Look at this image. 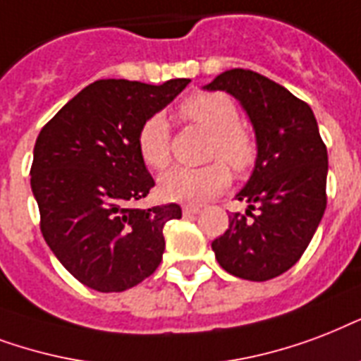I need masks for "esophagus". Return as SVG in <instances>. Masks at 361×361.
<instances>
[{"label":"esophagus","mask_w":361,"mask_h":361,"mask_svg":"<svg viewBox=\"0 0 361 361\" xmlns=\"http://www.w3.org/2000/svg\"><path fill=\"white\" fill-rule=\"evenodd\" d=\"M183 212H184V214H197V212H200V207L184 205L183 207Z\"/></svg>","instance_id":"1"}]
</instances>
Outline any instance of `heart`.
Wrapping results in <instances>:
<instances>
[{"label": "heart", "mask_w": 361, "mask_h": 361, "mask_svg": "<svg viewBox=\"0 0 361 361\" xmlns=\"http://www.w3.org/2000/svg\"><path fill=\"white\" fill-rule=\"evenodd\" d=\"M180 114L211 133L205 156L207 160L216 161L203 167H173L161 175L158 186L166 200L203 203L228 188L231 175L226 163L237 175L252 169L258 158V142L252 131L239 124L237 105L222 92L190 96L180 105ZM137 149L142 161L152 169H164L169 164L171 133L164 114H152L142 122L137 133Z\"/></svg>", "instance_id": "obj_1"}]
</instances>
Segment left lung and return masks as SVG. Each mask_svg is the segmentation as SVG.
Listing matches in <instances>:
<instances>
[{"instance_id":"left-lung-1","label":"left lung","mask_w":361,"mask_h":361,"mask_svg":"<svg viewBox=\"0 0 361 361\" xmlns=\"http://www.w3.org/2000/svg\"><path fill=\"white\" fill-rule=\"evenodd\" d=\"M203 88L239 99L258 142L252 175L235 195L247 214H231L212 250L230 275L269 281L301 258L322 220L328 150L311 107L264 75L230 69Z\"/></svg>"}]
</instances>
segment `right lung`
I'll return each mask as SVG.
<instances>
[{"label":"right lung","mask_w":361,"mask_h":361,"mask_svg":"<svg viewBox=\"0 0 361 361\" xmlns=\"http://www.w3.org/2000/svg\"><path fill=\"white\" fill-rule=\"evenodd\" d=\"M188 82L96 80L39 133L30 175L41 233L60 264L92 290L124 292L160 265L164 226L183 211L177 203L133 207L154 186L137 133Z\"/></svg>","instance_id":"obj_1"}]
</instances>
